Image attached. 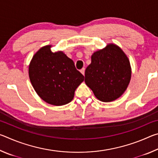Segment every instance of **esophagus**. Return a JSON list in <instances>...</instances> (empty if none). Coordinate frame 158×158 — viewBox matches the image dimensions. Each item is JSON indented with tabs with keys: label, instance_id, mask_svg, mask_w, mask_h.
Wrapping results in <instances>:
<instances>
[{
	"label": "esophagus",
	"instance_id": "1",
	"mask_svg": "<svg viewBox=\"0 0 158 158\" xmlns=\"http://www.w3.org/2000/svg\"><path fill=\"white\" fill-rule=\"evenodd\" d=\"M80 72H81V73L83 74V75H84V74H85V68L81 69V70H80Z\"/></svg>",
	"mask_w": 158,
	"mask_h": 158
}]
</instances>
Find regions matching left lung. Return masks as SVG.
<instances>
[{
  "label": "left lung",
  "mask_w": 158,
  "mask_h": 158,
  "mask_svg": "<svg viewBox=\"0 0 158 158\" xmlns=\"http://www.w3.org/2000/svg\"><path fill=\"white\" fill-rule=\"evenodd\" d=\"M131 75L127 55L118 45L109 43L92 54L91 63L85 71V83L99 100L108 102L123 94Z\"/></svg>",
  "instance_id": "left-lung-1"
}]
</instances>
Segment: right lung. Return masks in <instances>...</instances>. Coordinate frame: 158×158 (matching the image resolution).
<instances>
[{
  "label": "right lung",
  "instance_id": "1",
  "mask_svg": "<svg viewBox=\"0 0 158 158\" xmlns=\"http://www.w3.org/2000/svg\"><path fill=\"white\" fill-rule=\"evenodd\" d=\"M52 45L41 47L29 64L28 74L37 94L49 105L62 106L73 100L84 77L62 51L52 52Z\"/></svg>",
  "mask_w": 158,
  "mask_h": 158
}]
</instances>
